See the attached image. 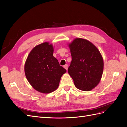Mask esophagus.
<instances>
[{
    "label": "esophagus",
    "mask_w": 127,
    "mask_h": 127,
    "mask_svg": "<svg viewBox=\"0 0 127 127\" xmlns=\"http://www.w3.org/2000/svg\"><path fill=\"white\" fill-rule=\"evenodd\" d=\"M64 67L67 70V69H68V64H65L64 66Z\"/></svg>",
    "instance_id": "obj_1"
}]
</instances>
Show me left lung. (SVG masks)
<instances>
[{"instance_id": "obj_1", "label": "left lung", "mask_w": 127, "mask_h": 127, "mask_svg": "<svg viewBox=\"0 0 127 127\" xmlns=\"http://www.w3.org/2000/svg\"><path fill=\"white\" fill-rule=\"evenodd\" d=\"M72 60L68 73L76 88L90 91L96 86L101 79L103 59L96 47L87 40L76 38L68 44Z\"/></svg>"}]
</instances>
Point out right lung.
I'll return each instance as SVG.
<instances>
[{
  "mask_svg": "<svg viewBox=\"0 0 127 127\" xmlns=\"http://www.w3.org/2000/svg\"><path fill=\"white\" fill-rule=\"evenodd\" d=\"M53 51L52 44L44 42L32 50L25 61L26 77L34 89L40 93L48 94L56 90L61 76L66 72L53 56Z\"/></svg>",
  "mask_w": 127,
  "mask_h": 127,
  "instance_id": "1",
  "label": "right lung"
}]
</instances>
